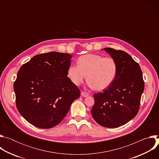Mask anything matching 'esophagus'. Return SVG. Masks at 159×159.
Instances as JSON below:
<instances>
[{"label": "esophagus", "mask_w": 159, "mask_h": 159, "mask_svg": "<svg viewBox=\"0 0 159 159\" xmlns=\"http://www.w3.org/2000/svg\"><path fill=\"white\" fill-rule=\"evenodd\" d=\"M81 95H82V96H83V97H87L89 94H88L87 93H85V92L81 91Z\"/></svg>", "instance_id": "34e87169"}]
</instances>
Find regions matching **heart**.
I'll use <instances>...</instances> for the list:
<instances>
[{"label":"heart","instance_id":"heart-1","mask_svg":"<svg viewBox=\"0 0 159 159\" xmlns=\"http://www.w3.org/2000/svg\"><path fill=\"white\" fill-rule=\"evenodd\" d=\"M78 65H70L67 74L76 85L82 84L87 77L89 85L97 90L109 87L116 79L118 65L112 57L98 54H86L77 60Z\"/></svg>","mask_w":159,"mask_h":159}]
</instances>
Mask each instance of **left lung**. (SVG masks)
<instances>
[{
    "instance_id": "left-lung-1",
    "label": "left lung",
    "mask_w": 159,
    "mask_h": 159,
    "mask_svg": "<svg viewBox=\"0 0 159 159\" xmlns=\"http://www.w3.org/2000/svg\"><path fill=\"white\" fill-rule=\"evenodd\" d=\"M104 50L116 61L118 73L109 87L94 94L91 114L101 126L118 128L137 115L145 84L140 65L128 53L111 48Z\"/></svg>"
}]
</instances>
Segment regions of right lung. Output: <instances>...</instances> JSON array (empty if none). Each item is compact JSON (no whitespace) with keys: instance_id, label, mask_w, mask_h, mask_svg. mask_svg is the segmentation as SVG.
<instances>
[{"instance_id":"obj_1","label":"right lung","mask_w":159,"mask_h":159,"mask_svg":"<svg viewBox=\"0 0 159 159\" xmlns=\"http://www.w3.org/2000/svg\"><path fill=\"white\" fill-rule=\"evenodd\" d=\"M71 55L51 52L36 55L22 65L14 83L19 112L36 127L48 129L58 125L79 89L67 77Z\"/></svg>"}]
</instances>
